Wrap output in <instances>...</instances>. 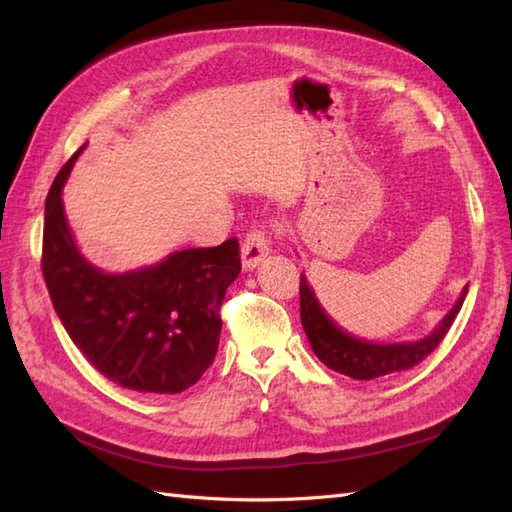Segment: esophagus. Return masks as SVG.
I'll list each match as a JSON object with an SVG mask.
<instances>
[{
	"label": "esophagus",
	"mask_w": 512,
	"mask_h": 512,
	"mask_svg": "<svg viewBox=\"0 0 512 512\" xmlns=\"http://www.w3.org/2000/svg\"><path fill=\"white\" fill-rule=\"evenodd\" d=\"M270 253V237L266 228H253L242 242V264L244 268H255Z\"/></svg>",
	"instance_id": "34e87169"
}]
</instances>
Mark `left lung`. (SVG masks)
Returning a JSON list of instances; mask_svg holds the SVG:
<instances>
[{
  "label": "left lung",
  "instance_id": "1",
  "mask_svg": "<svg viewBox=\"0 0 512 512\" xmlns=\"http://www.w3.org/2000/svg\"><path fill=\"white\" fill-rule=\"evenodd\" d=\"M466 290L469 288H464L462 297L451 308L447 317L442 319L440 328L433 334H429L427 339L411 341V343L380 345V343L356 339V336L343 332L339 325H334V321L321 308L317 297H314V292L306 281V275H301V284H299L301 325L303 330H306L312 352L319 356V361L323 365H328L330 369H334V372L345 374L356 380H372V378L387 376L394 372H405V369L418 365L433 350H436L440 341L447 336L455 317H458L466 297Z\"/></svg>",
  "mask_w": 512,
  "mask_h": 512
}]
</instances>
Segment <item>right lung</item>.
Wrapping results in <instances>:
<instances>
[{
    "label": "right lung",
    "instance_id": "1",
    "mask_svg": "<svg viewBox=\"0 0 512 512\" xmlns=\"http://www.w3.org/2000/svg\"><path fill=\"white\" fill-rule=\"evenodd\" d=\"M81 149L46 198L41 270L65 332L112 383L151 394L195 385L217 354L226 288L242 270L237 237L187 248L165 262L105 275L85 262L65 222L61 189Z\"/></svg>",
    "mask_w": 512,
    "mask_h": 512
}]
</instances>
